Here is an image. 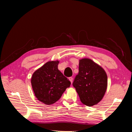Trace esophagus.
Returning a JSON list of instances; mask_svg holds the SVG:
<instances>
[{"instance_id": "obj_1", "label": "esophagus", "mask_w": 132, "mask_h": 132, "mask_svg": "<svg viewBox=\"0 0 132 132\" xmlns=\"http://www.w3.org/2000/svg\"><path fill=\"white\" fill-rule=\"evenodd\" d=\"M69 80L70 81L71 83L72 84V82H73V78L72 77H69Z\"/></svg>"}]
</instances>
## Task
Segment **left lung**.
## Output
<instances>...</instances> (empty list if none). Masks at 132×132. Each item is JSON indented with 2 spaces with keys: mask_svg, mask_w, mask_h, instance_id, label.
<instances>
[{
  "mask_svg": "<svg viewBox=\"0 0 132 132\" xmlns=\"http://www.w3.org/2000/svg\"><path fill=\"white\" fill-rule=\"evenodd\" d=\"M73 85L81 102L87 106L96 105L104 96L107 86V76L101 67L92 60L79 61V73Z\"/></svg>",
  "mask_w": 132,
  "mask_h": 132,
  "instance_id": "1",
  "label": "left lung"
}]
</instances>
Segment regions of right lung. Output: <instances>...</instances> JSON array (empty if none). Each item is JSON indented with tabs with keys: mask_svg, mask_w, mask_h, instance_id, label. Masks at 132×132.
Listing matches in <instances>:
<instances>
[{
	"mask_svg": "<svg viewBox=\"0 0 132 132\" xmlns=\"http://www.w3.org/2000/svg\"><path fill=\"white\" fill-rule=\"evenodd\" d=\"M59 61H50L35 71L31 85L36 97L46 105H51L61 97L70 81L58 69Z\"/></svg>",
	"mask_w": 132,
	"mask_h": 132,
	"instance_id": "add662e5",
	"label": "right lung"
}]
</instances>
